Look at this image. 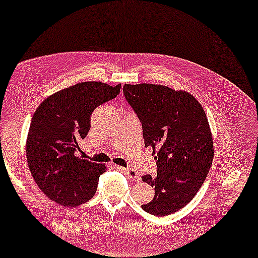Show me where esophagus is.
Returning <instances> with one entry per match:
<instances>
[{
  "mask_svg": "<svg viewBox=\"0 0 258 258\" xmlns=\"http://www.w3.org/2000/svg\"><path fill=\"white\" fill-rule=\"evenodd\" d=\"M121 170H124V172H125V174L129 177V178H131V179H136V178H138V171L137 170H134V169H131V168H127V169H121Z\"/></svg>",
  "mask_w": 258,
  "mask_h": 258,
  "instance_id": "esophagus-1",
  "label": "esophagus"
}]
</instances>
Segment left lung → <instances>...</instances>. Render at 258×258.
Here are the masks:
<instances>
[{"mask_svg":"<svg viewBox=\"0 0 258 258\" xmlns=\"http://www.w3.org/2000/svg\"><path fill=\"white\" fill-rule=\"evenodd\" d=\"M124 95L137 113L146 147H152L156 176L144 175L154 187L153 200L143 210L166 216L189 204L211 168L214 150L202 105L186 91L163 85L125 84Z\"/></svg>","mask_w":258,"mask_h":258,"instance_id":"1","label":"left lung"}]
</instances>
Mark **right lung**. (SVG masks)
Returning <instances> with one entry per match:
<instances>
[{
	"mask_svg": "<svg viewBox=\"0 0 258 258\" xmlns=\"http://www.w3.org/2000/svg\"><path fill=\"white\" fill-rule=\"evenodd\" d=\"M120 84L83 82L48 96L35 110L26 142L28 167L36 185L52 202L76 207L96 192L101 164L76 156L90 130L94 109L113 100Z\"/></svg>",
	"mask_w": 258,
	"mask_h": 258,
	"instance_id": "right-lung-1",
	"label": "right lung"
}]
</instances>
